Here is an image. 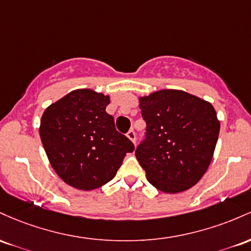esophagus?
Listing matches in <instances>:
<instances>
[{"label":"esophagus","mask_w":251,"mask_h":251,"mask_svg":"<svg viewBox=\"0 0 251 251\" xmlns=\"http://www.w3.org/2000/svg\"><path fill=\"white\" fill-rule=\"evenodd\" d=\"M126 137H128V139L130 140V141H133L134 143L136 142V133H135L133 129H130V130H129L128 133H126Z\"/></svg>","instance_id":"1"}]
</instances>
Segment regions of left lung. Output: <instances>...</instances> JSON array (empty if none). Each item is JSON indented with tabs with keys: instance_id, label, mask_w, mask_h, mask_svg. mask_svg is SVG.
Listing matches in <instances>:
<instances>
[{
	"instance_id": "8db88e82",
	"label": "left lung",
	"mask_w": 251,
	"mask_h": 251,
	"mask_svg": "<svg viewBox=\"0 0 251 251\" xmlns=\"http://www.w3.org/2000/svg\"><path fill=\"white\" fill-rule=\"evenodd\" d=\"M145 137L135 151L148 181L165 193L194 186L209 167L219 135L216 110L180 90L140 98Z\"/></svg>"
}]
</instances>
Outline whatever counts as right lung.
<instances>
[{
    "label": "right lung",
    "instance_id": "1",
    "mask_svg": "<svg viewBox=\"0 0 251 251\" xmlns=\"http://www.w3.org/2000/svg\"><path fill=\"white\" fill-rule=\"evenodd\" d=\"M109 96L75 90L42 115L40 137L55 173L70 186L90 191L116 176L134 143L118 133L105 111Z\"/></svg>",
    "mask_w": 251,
    "mask_h": 251
}]
</instances>
